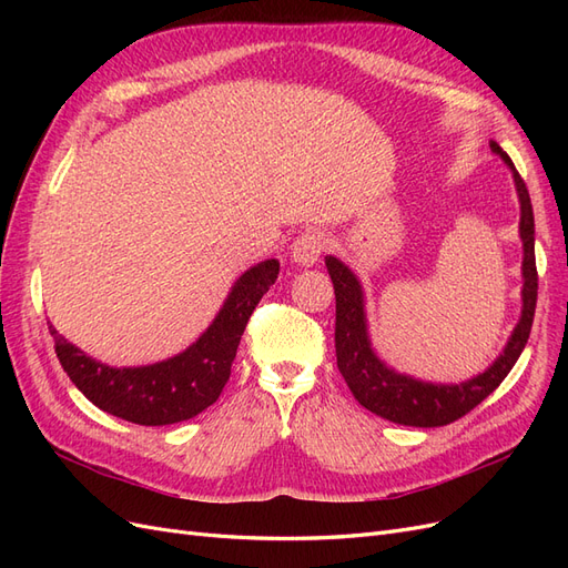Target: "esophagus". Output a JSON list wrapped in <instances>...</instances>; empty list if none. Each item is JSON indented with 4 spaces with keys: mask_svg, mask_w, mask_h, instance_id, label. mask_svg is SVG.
<instances>
[{
    "mask_svg": "<svg viewBox=\"0 0 568 568\" xmlns=\"http://www.w3.org/2000/svg\"><path fill=\"white\" fill-rule=\"evenodd\" d=\"M324 236L322 232L307 230L301 236H296V242L291 244V261L301 267H313L320 263V255L324 251Z\"/></svg>",
    "mask_w": 568,
    "mask_h": 568,
    "instance_id": "esophagus-1",
    "label": "esophagus"
}]
</instances>
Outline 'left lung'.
Masks as SVG:
<instances>
[{"label": "left lung", "instance_id": "8db88e82", "mask_svg": "<svg viewBox=\"0 0 568 568\" xmlns=\"http://www.w3.org/2000/svg\"><path fill=\"white\" fill-rule=\"evenodd\" d=\"M490 151L500 156L509 168L517 189L521 217H519V236L524 246L521 261V317L514 326L503 353L493 363L478 372L471 379L459 384H436L422 382L417 376L395 372L390 365L376 355L372 348L367 311H365V291L359 284L357 274L338 261L336 255H326L324 263L329 270L336 294V365L353 390L355 400L367 407L374 415H379L393 424L403 426H445L471 412L480 400L503 384L505 376L511 372L532 326L538 301V272H536V225H532V205L528 189L519 178L511 159L503 151V146L490 140Z\"/></svg>", "mask_w": 568, "mask_h": 568}]
</instances>
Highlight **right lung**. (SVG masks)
I'll list each match as a JSON object with an SVG mask.
<instances>
[{
	"mask_svg": "<svg viewBox=\"0 0 568 568\" xmlns=\"http://www.w3.org/2000/svg\"><path fill=\"white\" fill-rule=\"evenodd\" d=\"M277 274V257L248 267L232 284L209 329L182 353L153 365L111 367L99 363L49 324L59 363L84 398L118 419L142 426L192 419L220 398L246 322Z\"/></svg>",
	"mask_w": 568,
	"mask_h": 568,
	"instance_id": "right-lung-1",
	"label": "right lung"
}]
</instances>
